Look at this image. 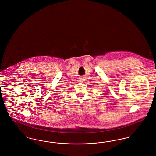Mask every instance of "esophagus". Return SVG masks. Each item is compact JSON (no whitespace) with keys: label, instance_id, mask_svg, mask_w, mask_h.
<instances>
[{"label":"esophagus","instance_id":"1","mask_svg":"<svg viewBox=\"0 0 156 156\" xmlns=\"http://www.w3.org/2000/svg\"><path fill=\"white\" fill-rule=\"evenodd\" d=\"M81 80H82V78H81ZM81 81H82V80H81Z\"/></svg>","mask_w":156,"mask_h":156}]
</instances>
